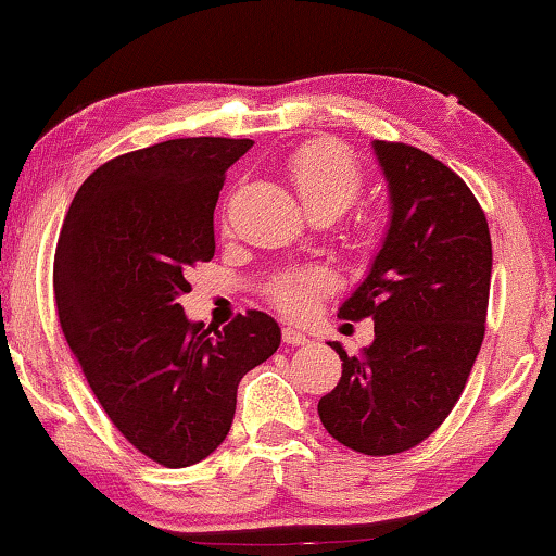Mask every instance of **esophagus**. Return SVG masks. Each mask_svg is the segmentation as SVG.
Masks as SVG:
<instances>
[{
  "instance_id": "1",
  "label": "esophagus",
  "mask_w": 556,
  "mask_h": 556,
  "mask_svg": "<svg viewBox=\"0 0 556 556\" xmlns=\"http://www.w3.org/2000/svg\"><path fill=\"white\" fill-rule=\"evenodd\" d=\"M283 341H286V344H293V346H303V344H308V337H306V333L291 329V326H286Z\"/></svg>"
}]
</instances>
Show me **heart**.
Masks as SVG:
<instances>
[{
  "instance_id": "heart-1",
  "label": "heart",
  "mask_w": 556,
  "mask_h": 556,
  "mask_svg": "<svg viewBox=\"0 0 556 556\" xmlns=\"http://www.w3.org/2000/svg\"><path fill=\"white\" fill-rule=\"evenodd\" d=\"M288 177L303 202L308 215H329L339 217L349 210L362 189V172L349 151H344L331 141H316L295 151L288 162ZM329 288L324 273H291L273 286V301L278 303L286 314L301 316L311 308L318 293Z\"/></svg>"
}]
</instances>
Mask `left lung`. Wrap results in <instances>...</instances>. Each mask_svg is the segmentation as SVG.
Listing matches in <instances>:
<instances>
[{
    "label": "left lung",
    "mask_w": 556,
    "mask_h": 556,
    "mask_svg": "<svg viewBox=\"0 0 556 556\" xmlns=\"http://www.w3.org/2000/svg\"><path fill=\"white\" fill-rule=\"evenodd\" d=\"M390 219L367 276L339 306L371 318L375 341L341 359V379L318 400L331 438L364 455H392L440 428L481 349L491 288V235L458 174L407 143L371 141Z\"/></svg>",
    "instance_id": "obj_1"
}]
</instances>
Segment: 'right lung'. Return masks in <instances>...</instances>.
Listing matches in <instances>:
<instances>
[{"instance_id": "right-lung-1", "label": "right lung", "mask_w": 556, "mask_h": 556, "mask_svg": "<svg viewBox=\"0 0 556 556\" xmlns=\"http://www.w3.org/2000/svg\"><path fill=\"white\" fill-rule=\"evenodd\" d=\"M250 139H172L98 166L55 250V303L90 390L134 447L166 468L215 453L238 384L276 354L280 326L248 311L223 331L187 318V273L215 255V204Z\"/></svg>"}]
</instances>
